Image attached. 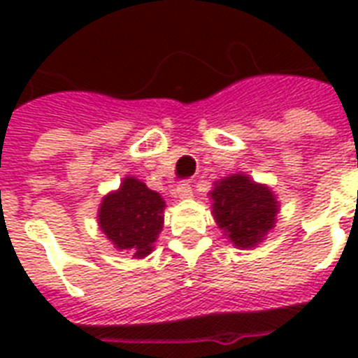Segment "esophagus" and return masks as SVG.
I'll use <instances>...</instances> for the list:
<instances>
[{
    "mask_svg": "<svg viewBox=\"0 0 358 358\" xmlns=\"http://www.w3.org/2000/svg\"><path fill=\"white\" fill-rule=\"evenodd\" d=\"M193 195V189H191L189 182H182V184L176 185V189H174V196L176 199H189Z\"/></svg>",
    "mask_w": 358,
    "mask_h": 358,
    "instance_id": "obj_1",
    "label": "esophagus"
}]
</instances>
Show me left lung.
Listing matches in <instances>:
<instances>
[{
    "label": "left lung",
    "mask_w": 358,
    "mask_h": 358,
    "mask_svg": "<svg viewBox=\"0 0 358 358\" xmlns=\"http://www.w3.org/2000/svg\"><path fill=\"white\" fill-rule=\"evenodd\" d=\"M208 195L215 223L236 249H255L277 224V195L249 174L236 173L217 180Z\"/></svg>",
    "instance_id": "8db88e82"
}]
</instances>
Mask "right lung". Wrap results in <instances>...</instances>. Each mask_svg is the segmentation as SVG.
Returning a JSON list of instances; mask_svg holds the SVG:
<instances>
[{"label":"right lung","instance_id":"add662e5","mask_svg":"<svg viewBox=\"0 0 358 358\" xmlns=\"http://www.w3.org/2000/svg\"><path fill=\"white\" fill-rule=\"evenodd\" d=\"M165 201L135 176H124L119 189L103 196L98 208V227L115 249L145 258L154 250L163 230Z\"/></svg>","mask_w":358,"mask_h":358}]
</instances>
